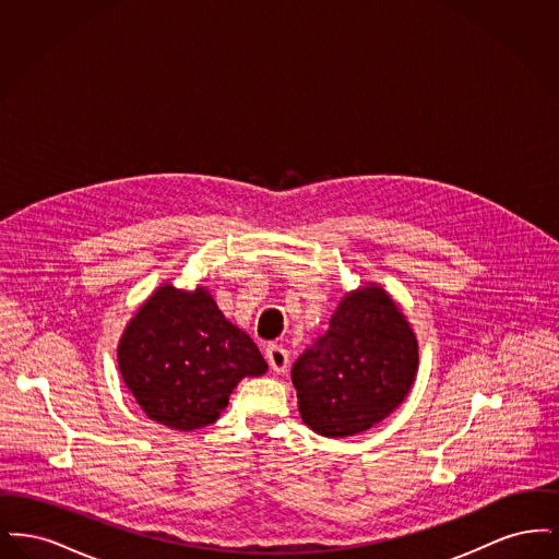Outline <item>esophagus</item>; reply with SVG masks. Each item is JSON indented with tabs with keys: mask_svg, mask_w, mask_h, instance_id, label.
Listing matches in <instances>:
<instances>
[{
	"mask_svg": "<svg viewBox=\"0 0 559 559\" xmlns=\"http://www.w3.org/2000/svg\"><path fill=\"white\" fill-rule=\"evenodd\" d=\"M266 360L272 371L285 372L287 371V365H289V354H287L285 347L270 344L266 347Z\"/></svg>",
	"mask_w": 559,
	"mask_h": 559,
	"instance_id": "esophagus-1",
	"label": "esophagus"
}]
</instances>
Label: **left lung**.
Here are the masks:
<instances>
[{"label":"left lung","mask_w":559,"mask_h":559,"mask_svg":"<svg viewBox=\"0 0 559 559\" xmlns=\"http://www.w3.org/2000/svg\"><path fill=\"white\" fill-rule=\"evenodd\" d=\"M419 369L411 322L377 283L347 292L324 337L293 365L301 421L324 438L362 433L408 396Z\"/></svg>","instance_id":"obj_1"}]
</instances>
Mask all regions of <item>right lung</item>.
<instances>
[{
	"label": "right lung",
	"instance_id": "add662e5",
	"mask_svg": "<svg viewBox=\"0 0 559 559\" xmlns=\"http://www.w3.org/2000/svg\"><path fill=\"white\" fill-rule=\"evenodd\" d=\"M117 362L142 413L192 431L213 424L245 377L267 371L253 340L217 308L205 287L163 283L123 329Z\"/></svg>",
	"mask_w": 559,
	"mask_h": 559
}]
</instances>
